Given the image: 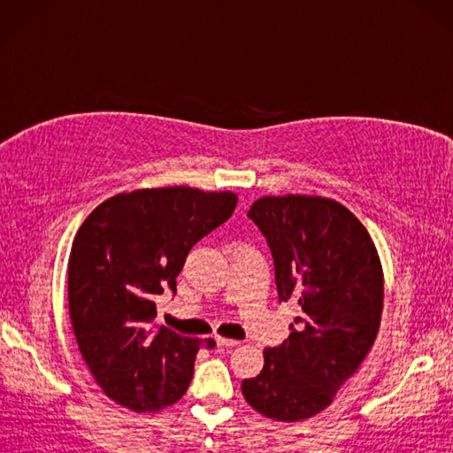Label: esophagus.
<instances>
[{"mask_svg":"<svg viewBox=\"0 0 453 453\" xmlns=\"http://www.w3.org/2000/svg\"><path fill=\"white\" fill-rule=\"evenodd\" d=\"M216 342L218 346H224V349H234V346L239 344V341H234V339H224V336H216Z\"/></svg>","mask_w":453,"mask_h":453,"instance_id":"1","label":"esophagus"}]
</instances>
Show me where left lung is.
<instances>
[{
	"label": "left lung",
	"mask_w": 453,
	"mask_h": 453,
	"mask_svg": "<svg viewBox=\"0 0 453 453\" xmlns=\"http://www.w3.org/2000/svg\"><path fill=\"white\" fill-rule=\"evenodd\" d=\"M247 216L271 247L278 300L302 313L290 336L263 352L261 373L243 380V397L266 418L305 420L331 405L378 336L381 261L368 229L336 200L263 196Z\"/></svg>",
	"instance_id": "1"
}]
</instances>
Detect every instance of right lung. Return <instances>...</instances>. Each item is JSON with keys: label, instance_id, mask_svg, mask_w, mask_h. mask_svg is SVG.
<instances>
[{"label": "right lung", "instance_id": "obj_1", "mask_svg": "<svg viewBox=\"0 0 453 453\" xmlns=\"http://www.w3.org/2000/svg\"><path fill=\"white\" fill-rule=\"evenodd\" d=\"M237 195L190 187L140 188L104 200L75 234L67 302L80 352L104 395L156 412L187 393L200 346L153 325L156 300L177 290L192 245L234 214Z\"/></svg>", "mask_w": 453, "mask_h": 453}]
</instances>
